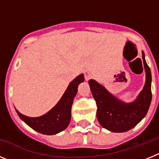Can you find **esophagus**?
Instances as JSON below:
<instances>
[{"label": "esophagus", "instance_id": "34e87169", "mask_svg": "<svg viewBox=\"0 0 159 159\" xmlns=\"http://www.w3.org/2000/svg\"><path fill=\"white\" fill-rule=\"evenodd\" d=\"M84 78L86 80H89L90 79L92 78V74L90 71H84Z\"/></svg>", "mask_w": 159, "mask_h": 159}]
</instances>
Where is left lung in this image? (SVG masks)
<instances>
[{
    "label": "left lung",
    "instance_id": "left-lung-1",
    "mask_svg": "<svg viewBox=\"0 0 159 159\" xmlns=\"http://www.w3.org/2000/svg\"><path fill=\"white\" fill-rule=\"evenodd\" d=\"M143 60L146 71V83L134 102H124L108 92L94 80L88 81L91 92L96 102V116L102 127L112 132H125L134 127L147 115L152 99L151 72L145 60Z\"/></svg>",
    "mask_w": 159,
    "mask_h": 159
}]
</instances>
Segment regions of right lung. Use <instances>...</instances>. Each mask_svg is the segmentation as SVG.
<instances>
[{"label": "right lung", "mask_w": 159, "mask_h": 159, "mask_svg": "<svg viewBox=\"0 0 159 159\" xmlns=\"http://www.w3.org/2000/svg\"><path fill=\"white\" fill-rule=\"evenodd\" d=\"M84 80L83 74L73 80L57 104L43 116L32 118L24 116L17 110H16V113L28 126L40 134L48 135L58 134L65 130L69 124L73 99L77 93L79 84Z\"/></svg>", "instance_id": "right-lung-1"}]
</instances>
